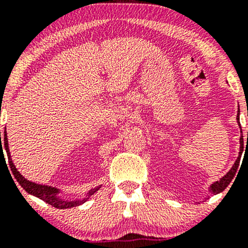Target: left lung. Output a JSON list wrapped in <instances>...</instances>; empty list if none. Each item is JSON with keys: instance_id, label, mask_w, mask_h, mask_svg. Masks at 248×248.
<instances>
[{"instance_id": "1", "label": "left lung", "mask_w": 248, "mask_h": 248, "mask_svg": "<svg viewBox=\"0 0 248 248\" xmlns=\"http://www.w3.org/2000/svg\"><path fill=\"white\" fill-rule=\"evenodd\" d=\"M239 110H238V114H237V122L239 124V127H240V120H239ZM240 130H241V127H240ZM241 135H240V152H239V156L238 158L235 160L234 164H233L231 169H230V171L226 173V175L223 176L219 181H216L215 183H212L211 186H210L209 187V192L210 195H217V193L224 191L225 189H226L227 186H229V184L231 183V181L233 179V177H234L235 172H237L238 170V167H239V163H240V158H241V154H243L244 152V136H243V132H240ZM247 138H248V133H247ZM248 140V139H247Z\"/></svg>"}]
</instances>
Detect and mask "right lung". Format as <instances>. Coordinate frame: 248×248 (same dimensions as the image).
Wrapping results in <instances>:
<instances>
[{"label":"right lung","instance_id":"1","mask_svg":"<svg viewBox=\"0 0 248 248\" xmlns=\"http://www.w3.org/2000/svg\"><path fill=\"white\" fill-rule=\"evenodd\" d=\"M0 140H1V132H0ZM3 150L7 152L8 156V162H9V167L11 169V172L15 176L16 181L18 182V184L30 195L35 196V197L42 199V201L46 202L50 205L57 207V209H70V207H75L78 205H81L85 202L88 201L91 198V196H93L94 193L100 189L101 186L94 187V189H91L90 191L85 193L84 198H77V199H64L62 197V190L57 189L55 186H43V184H37L35 182L28 181L24 176H22L19 173L18 170L16 169L15 164H14L13 160H11L10 150H9V144H8V136H7V130H4L3 135V148H2V141H1V148H0V154L3 155Z\"/></svg>","mask_w":248,"mask_h":248}]
</instances>
